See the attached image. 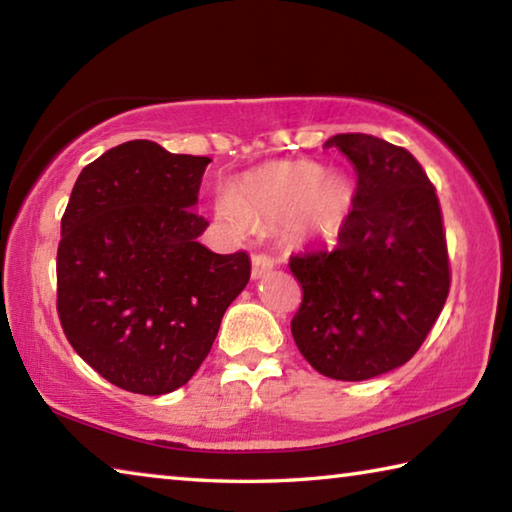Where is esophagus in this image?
<instances>
[{
  "label": "esophagus",
  "mask_w": 512,
  "mask_h": 512,
  "mask_svg": "<svg viewBox=\"0 0 512 512\" xmlns=\"http://www.w3.org/2000/svg\"><path fill=\"white\" fill-rule=\"evenodd\" d=\"M273 268V259L268 255H253V280L262 277L264 273H268Z\"/></svg>",
  "instance_id": "34e87169"
}]
</instances>
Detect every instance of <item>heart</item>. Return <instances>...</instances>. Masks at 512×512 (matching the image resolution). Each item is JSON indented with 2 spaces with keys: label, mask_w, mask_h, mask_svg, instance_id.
Listing matches in <instances>:
<instances>
[{
  "label": "heart",
  "mask_w": 512,
  "mask_h": 512,
  "mask_svg": "<svg viewBox=\"0 0 512 512\" xmlns=\"http://www.w3.org/2000/svg\"><path fill=\"white\" fill-rule=\"evenodd\" d=\"M352 212V189L343 176L316 162H266L219 194L214 216L232 235L248 225L289 221L302 235L336 237Z\"/></svg>",
  "instance_id": "obj_1"
}]
</instances>
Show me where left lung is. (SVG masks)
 Returning a JSON list of instances; mask_svg holds the SVG:
<instances>
[{"label":"left lung","instance_id":"left-lung-1","mask_svg":"<svg viewBox=\"0 0 512 512\" xmlns=\"http://www.w3.org/2000/svg\"><path fill=\"white\" fill-rule=\"evenodd\" d=\"M325 146L354 164L357 192L336 248L289 259L302 287L291 334L320 375L363 381L404 366L445 307L443 214L436 187L402 146L366 133Z\"/></svg>","mask_w":512,"mask_h":512}]
</instances>
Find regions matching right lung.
Instances as JSON below:
<instances>
[{"mask_svg": "<svg viewBox=\"0 0 512 512\" xmlns=\"http://www.w3.org/2000/svg\"><path fill=\"white\" fill-rule=\"evenodd\" d=\"M210 158L149 140L115 146L76 178L60 221L58 318L76 354L124 391L164 395L201 368L250 280L239 250L198 244Z\"/></svg>", "mask_w": 512, "mask_h": 512, "instance_id": "obj_1", "label": "right lung"}]
</instances>
